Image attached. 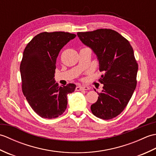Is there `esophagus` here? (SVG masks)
I'll use <instances>...</instances> for the list:
<instances>
[{
  "label": "esophagus",
  "instance_id": "34e87169",
  "mask_svg": "<svg viewBox=\"0 0 156 156\" xmlns=\"http://www.w3.org/2000/svg\"><path fill=\"white\" fill-rule=\"evenodd\" d=\"M90 88L88 87H82V86H78V87H76V91H80V90H89Z\"/></svg>",
  "mask_w": 156,
  "mask_h": 156
}]
</instances>
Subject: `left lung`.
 <instances>
[{"mask_svg": "<svg viewBox=\"0 0 156 156\" xmlns=\"http://www.w3.org/2000/svg\"><path fill=\"white\" fill-rule=\"evenodd\" d=\"M79 39L96 54L99 70L104 72L99 81L103 84L98 100L90 109L97 117L108 120L124 110L137 85L138 64L130 43L118 32L100 29L78 32Z\"/></svg>", "mask_w": 156, "mask_h": 156, "instance_id": "8db88e82", "label": "left lung"}]
</instances>
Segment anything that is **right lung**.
I'll return each instance as SVG.
<instances>
[{
	"label": "right lung",
	"mask_w": 156,
	"mask_h": 156,
	"mask_svg": "<svg viewBox=\"0 0 156 156\" xmlns=\"http://www.w3.org/2000/svg\"><path fill=\"white\" fill-rule=\"evenodd\" d=\"M76 36L68 32H43L23 51L20 66L22 90L33 110L42 118L62 115L67 108V95L75 90L74 84L59 87L54 74L59 51Z\"/></svg>",
	"instance_id": "obj_1"
}]
</instances>
